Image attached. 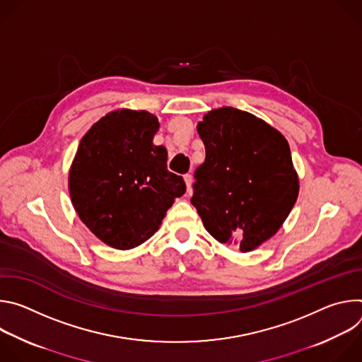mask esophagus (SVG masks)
<instances>
[{
	"mask_svg": "<svg viewBox=\"0 0 362 362\" xmlns=\"http://www.w3.org/2000/svg\"><path fill=\"white\" fill-rule=\"evenodd\" d=\"M183 179H185V182H186V187H187V192H190V190H192V182H193V179H192V175H185V176H183Z\"/></svg>",
	"mask_w": 362,
	"mask_h": 362,
	"instance_id": "1",
	"label": "esophagus"
}]
</instances>
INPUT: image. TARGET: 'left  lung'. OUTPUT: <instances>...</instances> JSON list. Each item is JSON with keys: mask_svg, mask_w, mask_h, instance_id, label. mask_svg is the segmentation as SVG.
I'll return each instance as SVG.
<instances>
[{"mask_svg": "<svg viewBox=\"0 0 362 362\" xmlns=\"http://www.w3.org/2000/svg\"><path fill=\"white\" fill-rule=\"evenodd\" d=\"M196 129L206 158L194 172L190 202L218 242L250 252L279 230L298 199L288 140L233 107L211 110Z\"/></svg>", "mask_w": 362, "mask_h": 362, "instance_id": "left-lung-1", "label": "left lung"}]
</instances>
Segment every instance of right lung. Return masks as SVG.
I'll return each instance as SVG.
<instances>
[{"label":"right lung","instance_id":"1","mask_svg":"<svg viewBox=\"0 0 362 362\" xmlns=\"http://www.w3.org/2000/svg\"><path fill=\"white\" fill-rule=\"evenodd\" d=\"M158 117L119 109L83 136L69 172V192L81 222L106 245L132 249L158 232L186 192L168 170V150L154 146Z\"/></svg>","mask_w":362,"mask_h":362}]
</instances>
